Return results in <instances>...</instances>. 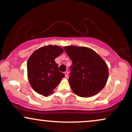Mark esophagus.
<instances>
[{"label":"esophagus","instance_id":"obj_1","mask_svg":"<svg viewBox=\"0 0 132 132\" xmlns=\"http://www.w3.org/2000/svg\"><path fill=\"white\" fill-rule=\"evenodd\" d=\"M64 75H65V77H66V78H68V72L67 71H65V72H64Z\"/></svg>","mask_w":132,"mask_h":132}]
</instances>
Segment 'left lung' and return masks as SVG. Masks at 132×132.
<instances>
[{"mask_svg":"<svg viewBox=\"0 0 132 132\" xmlns=\"http://www.w3.org/2000/svg\"><path fill=\"white\" fill-rule=\"evenodd\" d=\"M63 48L72 63L69 82L74 93L89 97L101 91L109 76L108 67L104 60L86 47L68 46Z\"/></svg>","mask_w":132,"mask_h":132,"instance_id":"8db88e82","label":"left lung"}]
</instances>
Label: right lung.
<instances>
[{
    "mask_svg": "<svg viewBox=\"0 0 132 132\" xmlns=\"http://www.w3.org/2000/svg\"><path fill=\"white\" fill-rule=\"evenodd\" d=\"M63 52L60 46L48 45L38 48L30 56L27 75L30 85L37 93L45 97L51 94L64 77L54 61Z\"/></svg>",
    "mask_w": 132,
    "mask_h": 132,
    "instance_id": "right-lung-1",
    "label": "right lung"
}]
</instances>
